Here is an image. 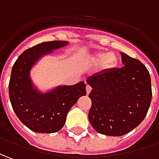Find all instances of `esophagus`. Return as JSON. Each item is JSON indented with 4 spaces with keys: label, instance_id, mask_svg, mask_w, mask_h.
Here are the masks:
<instances>
[{
    "label": "esophagus",
    "instance_id": "34e87169",
    "mask_svg": "<svg viewBox=\"0 0 159 159\" xmlns=\"http://www.w3.org/2000/svg\"><path fill=\"white\" fill-rule=\"evenodd\" d=\"M86 94L90 93V92L92 91V88H91V86H86Z\"/></svg>",
    "mask_w": 159,
    "mask_h": 159
}]
</instances>
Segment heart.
Returning <instances> with one entry per match:
<instances>
[{"label": "heart", "mask_w": 159, "mask_h": 159, "mask_svg": "<svg viewBox=\"0 0 159 159\" xmlns=\"http://www.w3.org/2000/svg\"><path fill=\"white\" fill-rule=\"evenodd\" d=\"M89 61L93 64H98L100 63V66L102 68L109 69L113 67L117 63V57L114 52H96L92 54L89 57Z\"/></svg>", "instance_id": "b5f03b06"}]
</instances>
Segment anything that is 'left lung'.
<instances>
[{
    "instance_id": "obj_1",
    "label": "left lung",
    "mask_w": 159,
    "mask_h": 159,
    "mask_svg": "<svg viewBox=\"0 0 159 159\" xmlns=\"http://www.w3.org/2000/svg\"><path fill=\"white\" fill-rule=\"evenodd\" d=\"M123 67L106 69L89 76L86 82L92 107L88 118L96 132L123 136L139 125L152 101L151 76L145 66L121 52Z\"/></svg>"
}]
</instances>
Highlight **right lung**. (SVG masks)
I'll use <instances>...</instances> for the list:
<instances>
[{
	"label": "right lung",
	"instance_id": "add662e5",
	"mask_svg": "<svg viewBox=\"0 0 159 159\" xmlns=\"http://www.w3.org/2000/svg\"><path fill=\"white\" fill-rule=\"evenodd\" d=\"M68 44L67 41H47L28 48L13 66L9 81V98L18 119L35 132L53 133L64 126L69 110L81 96L86 95V84L59 86L41 93L30 77L32 67L42 57Z\"/></svg>",
	"mask_w": 159,
	"mask_h": 159
}]
</instances>
